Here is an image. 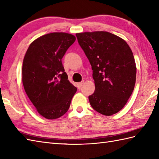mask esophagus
<instances>
[{
  "instance_id": "esophagus-1",
  "label": "esophagus",
  "mask_w": 159,
  "mask_h": 159,
  "mask_svg": "<svg viewBox=\"0 0 159 159\" xmlns=\"http://www.w3.org/2000/svg\"><path fill=\"white\" fill-rule=\"evenodd\" d=\"M83 81H82V82H80V83H78L77 84H76V85H77V87L79 89H80V87H81L82 86H83Z\"/></svg>"
}]
</instances>
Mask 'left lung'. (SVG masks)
<instances>
[{"mask_svg":"<svg viewBox=\"0 0 159 159\" xmlns=\"http://www.w3.org/2000/svg\"><path fill=\"white\" fill-rule=\"evenodd\" d=\"M92 66L95 92L89 96L97 112L111 116L122 109L133 92L137 68L133 52L120 37L106 31L76 33Z\"/></svg>","mask_w":159,"mask_h":159,"instance_id":"left-lung-1","label":"left lung"}]
</instances>
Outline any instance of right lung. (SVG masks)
<instances>
[{
  "instance_id": "1",
  "label": "right lung",
  "mask_w": 159,
  "mask_h": 159,
  "mask_svg": "<svg viewBox=\"0 0 159 159\" xmlns=\"http://www.w3.org/2000/svg\"><path fill=\"white\" fill-rule=\"evenodd\" d=\"M75 40V36L69 33H48L34 40L25 54L24 88L38 112L46 119L63 116L76 92V87L67 79L61 61Z\"/></svg>"
}]
</instances>
